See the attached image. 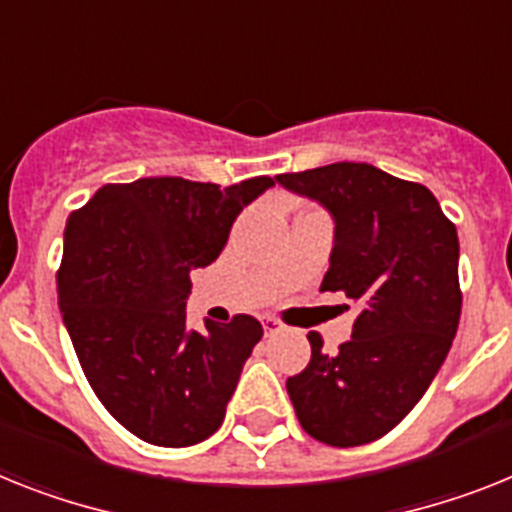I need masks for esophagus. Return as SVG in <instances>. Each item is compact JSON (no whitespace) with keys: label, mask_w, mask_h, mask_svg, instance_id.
I'll list each match as a JSON object with an SVG mask.
<instances>
[{"label":"esophagus","mask_w":512,"mask_h":512,"mask_svg":"<svg viewBox=\"0 0 512 512\" xmlns=\"http://www.w3.org/2000/svg\"><path fill=\"white\" fill-rule=\"evenodd\" d=\"M263 328H265V336H276L283 330V322L278 317H263Z\"/></svg>","instance_id":"34e87169"}]
</instances>
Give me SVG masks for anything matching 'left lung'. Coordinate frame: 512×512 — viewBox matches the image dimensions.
<instances>
[{
  "mask_svg": "<svg viewBox=\"0 0 512 512\" xmlns=\"http://www.w3.org/2000/svg\"><path fill=\"white\" fill-rule=\"evenodd\" d=\"M286 190L330 210L336 244L320 291L359 304L351 341L286 380L309 437L354 448L388 435L427 393L461 320L458 231L437 197L372 163L338 161L278 174Z\"/></svg>",
  "mask_w": 512,
  "mask_h": 512,
  "instance_id": "obj_1",
  "label": "left lung"
}]
</instances>
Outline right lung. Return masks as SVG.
Returning <instances> with one entry per match:
<instances>
[{
    "label": "right lung",
    "mask_w": 512,
    "mask_h": 512,
    "mask_svg": "<svg viewBox=\"0 0 512 512\" xmlns=\"http://www.w3.org/2000/svg\"><path fill=\"white\" fill-rule=\"evenodd\" d=\"M276 179L231 187L148 176L103 184L64 226L57 294L90 388L132 435L161 448L208 440L263 325L252 315L187 328L190 273L229 242L236 216Z\"/></svg>",
    "instance_id": "1"
}]
</instances>
